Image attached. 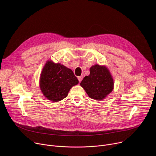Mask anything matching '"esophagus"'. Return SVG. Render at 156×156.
Listing matches in <instances>:
<instances>
[{
    "label": "esophagus",
    "instance_id": "obj_1",
    "mask_svg": "<svg viewBox=\"0 0 156 156\" xmlns=\"http://www.w3.org/2000/svg\"><path fill=\"white\" fill-rule=\"evenodd\" d=\"M83 76H78V80H79V82H81V80H83Z\"/></svg>",
    "mask_w": 156,
    "mask_h": 156
}]
</instances>
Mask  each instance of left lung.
<instances>
[{"mask_svg": "<svg viewBox=\"0 0 156 156\" xmlns=\"http://www.w3.org/2000/svg\"><path fill=\"white\" fill-rule=\"evenodd\" d=\"M88 96L98 101L104 99L112 91L114 80L105 66L94 65L90 68V74L80 83Z\"/></svg>", "mask_w": 156, "mask_h": 156, "instance_id": "obj_1", "label": "left lung"}]
</instances>
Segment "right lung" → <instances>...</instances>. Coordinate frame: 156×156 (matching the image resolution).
I'll list each match as a JSON object with an SVG mask.
<instances>
[{"label": "right lung", "mask_w": 156, "mask_h": 156, "mask_svg": "<svg viewBox=\"0 0 156 156\" xmlns=\"http://www.w3.org/2000/svg\"><path fill=\"white\" fill-rule=\"evenodd\" d=\"M78 82L71 69L49 60L41 72L39 86L42 94L48 100L58 102L67 96L71 87Z\"/></svg>", "instance_id": "obj_1"}]
</instances>
